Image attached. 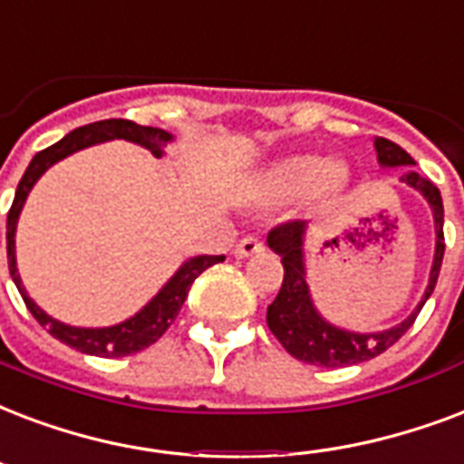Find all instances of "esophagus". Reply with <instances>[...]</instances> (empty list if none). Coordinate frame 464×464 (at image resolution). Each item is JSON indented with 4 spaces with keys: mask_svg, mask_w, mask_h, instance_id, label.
<instances>
[{
    "mask_svg": "<svg viewBox=\"0 0 464 464\" xmlns=\"http://www.w3.org/2000/svg\"><path fill=\"white\" fill-rule=\"evenodd\" d=\"M263 250H265V246L260 243V240L253 238V236H247V238H243L236 243V247H233V256L240 257V260H246V257L260 256Z\"/></svg>",
    "mask_w": 464,
    "mask_h": 464,
    "instance_id": "1",
    "label": "esophagus"
}]
</instances>
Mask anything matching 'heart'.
I'll use <instances>...</instances> for the list:
<instances>
[{"instance_id":"1","label":"heart","mask_w":464,"mask_h":464,"mask_svg":"<svg viewBox=\"0 0 464 464\" xmlns=\"http://www.w3.org/2000/svg\"><path fill=\"white\" fill-rule=\"evenodd\" d=\"M345 185V169L318 155H287L257 175V197L265 201H292L304 194H331Z\"/></svg>"}]
</instances>
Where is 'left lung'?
Wrapping results in <instances>:
<instances>
[{
  "label": "left lung",
  "mask_w": 464,
  "mask_h": 464,
  "mask_svg": "<svg viewBox=\"0 0 464 464\" xmlns=\"http://www.w3.org/2000/svg\"><path fill=\"white\" fill-rule=\"evenodd\" d=\"M374 150H377V162L382 168H413L416 165L404 148H399L397 143H392L387 138H374ZM401 182L416 189L423 199L429 201L430 211H433V224H436V253H433V265H430L429 287L420 296V302L416 304V309L397 326L360 334V331H350V328L331 324L316 309L309 282H306L304 243H306L309 224L306 221H289V224L272 228L270 236H267V246L282 257V265H285L282 289L275 296V302L267 306V326L275 334V338L285 345L289 355H295L296 360L321 367H345L377 358L380 353H384L389 345H394L413 326L423 304L429 302V296L433 295L445 253L443 199H440L438 187L413 169H406L401 175Z\"/></svg>",
  "instance_id": "obj_1"
}]
</instances>
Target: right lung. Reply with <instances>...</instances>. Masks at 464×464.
<instances>
[{
    "label": "right lung",
    "mask_w": 464,
    "mask_h": 464,
    "mask_svg": "<svg viewBox=\"0 0 464 464\" xmlns=\"http://www.w3.org/2000/svg\"><path fill=\"white\" fill-rule=\"evenodd\" d=\"M106 140H129L136 146L146 148L155 158L165 155L168 143L175 140L172 133L162 129H153V126H138L126 119H106V121L87 123L82 129L70 130L65 138H60L58 143L51 148H45L41 153L34 155V160L26 168L24 177H21L16 194H14V204L9 208L6 217V257H9V272L19 295L24 296L28 311L34 314V318L44 328H48V334L53 338H58L60 343H65L70 348L80 350L84 355H97V358H123V355H133L146 350L148 345H153L160 338L172 321L177 318L182 304L187 299V292L192 287V282L199 277L201 272L211 267V265L224 263V256H194L189 260L177 267V272L160 287V292L150 299V302L138 309L136 314L121 324L104 328H84V326H70L63 324L58 318L48 316L38 304L28 296L24 282H21L19 267H16V224H19L21 208L26 204L28 192L34 189V185L44 177V172L55 165V162L65 160L67 155L84 150V148L99 146Z\"/></svg>",
    "instance_id": "add662e5"
}]
</instances>
